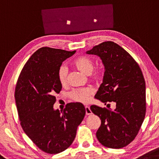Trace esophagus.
I'll use <instances>...</instances> for the list:
<instances>
[{
  "mask_svg": "<svg viewBox=\"0 0 159 159\" xmlns=\"http://www.w3.org/2000/svg\"><path fill=\"white\" fill-rule=\"evenodd\" d=\"M85 108V114H86V115H90L92 114L91 110H90V107L89 106H86Z\"/></svg>",
  "mask_w": 159,
  "mask_h": 159,
  "instance_id": "1",
  "label": "esophagus"
}]
</instances>
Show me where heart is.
Listing matches in <instances>:
<instances>
[{
    "instance_id": "heart-1",
    "label": "heart",
    "mask_w": 159,
    "mask_h": 159,
    "mask_svg": "<svg viewBox=\"0 0 159 159\" xmlns=\"http://www.w3.org/2000/svg\"><path fill=\"white\" fill-rule=\"evenodd\" d=\"M74 66L80 71L84 74L90 75L91 79L94 81H100L104 77V69L102 68H99L95 71L94 62L93 60L86 57H80L77 58L74 61ZM68 69L66 66L62 65L59 67L58 70V79L61 85H65L67 82ZM93 94V90L90 88H84V89H74L69 93V98L73 101L80 102L83 104H87L90 100V98Z\"/></svg>"
}]
</instances>
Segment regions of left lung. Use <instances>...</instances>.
<instances>
[{"instance_id": "left-lung-1", "label": "left lung", "mask_w": 159, "mask_h": 159, "mask_svg": "<svg viewBox=\"0 0 159 159\" xmlns=\"http://www.w3.org/2000/svg\"><path fill=\"white\" fill-rule=\"evenodd\" d=\"M97 55L105 66L102 84L95 98L114 102V110L91 105L90 110L101 120L97 139L105 147L120 148L134 139L146 114V85L139 66L120 45L104 42L86 52Z\"/></svg>"}]
</instances>
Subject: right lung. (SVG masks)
<instances>
[{
	"label": "right lung",
	"mask_w": 159,
	"mask_h": 159,
	"mask_svg": "<svg viewBox=\"0 0 159 159\" xmlns=\"http://www.w3.org/2000/svg\"><path fill=\"white\" fill-rule=\"evenodd\" d=\"M75 53L40 48L22 68L16 87L15 99L22 129L37 147L50 154L70 147L85 115L80 102L68 103L61 112L54 109V95L62 88L58 70Z\"/></svg>",
	"instance_id": "add662e5"
}]
</instances>
